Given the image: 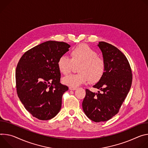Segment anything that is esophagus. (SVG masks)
<instances>
[{
	"label": "esophagus",
	"mask_w": 148,
	"mask_h": 148,
	"mask_svg": "<svg viewBox=\"0 0 148 148\" xmlns=\"http://www.w3.org/2000/svg\"><path fill=\"white\" fill-rule=\"evenodd\" d=\"M69 89L71 90H75L76 89V88H74V87H69Z\"/></svg>",
	"instance_id": "34e87169"
}]
</instances>
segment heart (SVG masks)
Returning <instances> with one entry per match:
<instances>
[{"label":"heart","mask_w":148,"mask_h":148,"mask_svg":"<svg viewBox=\"0 0 148 148\" xmlns=\"http://www.w3.org/2000/svg\"><path fill=\"white\" fill-rule=\"evenodd\" d=\"M71 59L66 56H60L58 61L59 71L64 75H68L77 66V74L71 75L63 79V83L70 87H77L88 80L96 83L103 77L105 71L104 60L97 56L93 49L85 44H81L73 49L70 53Z\"/></svg>","instance_id":"1"}]
</instances>
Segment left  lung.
<instances>
[{"label":"left lung","mask_w":148,"mask_h":148,"mask_svg":"<svg viewBox=\"0 0 148 148\" xmlns=\"http://www.w3.org/2000/svg\"><path fill=\"white\" fill-rule=\"evenodd\" d=\"M105 63L103 77L93 86L97 93L86 89L82 102L86 115L95 122L109 120L118 113L132 85V74L129 62L119 49L108 43L99 42Z\"/></svg>","instance_id":"obj_1"}]
</instances>
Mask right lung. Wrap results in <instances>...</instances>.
I'll return each instance as SVG.
<instances>
[{"label": "right lung", "instance_id": "obj_1", "mask_svg": "<svg viewBox=\"0 0 148 148\" xmlns=\"http://www.w3.org/2000/svg\"><path fill=\"white\" fill-rule=\"evenodd\" d=\"M71 46L49 40L30 49L20 59L16 69L17 93L25 109L39 120L54 118L62 106L68 87L60 83L59 58Z\"/></svg>", "mask_w": 148, "mask_h": 148}]
</instances>
